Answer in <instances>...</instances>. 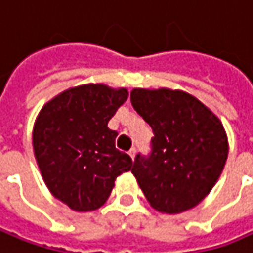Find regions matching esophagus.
I'll return each mask as SVG.
<instances>
[{"label":"esophagus","mask_w":253,"mask_h":253,"mask_svg":"<svg viewBox=\"0 0 253 253\" xmlns=\"http://www.w3.org/2000/svg\"><path fill=\"white\" fill-rule=\"evenodd\" d=\"M135 154H136L135 148H131V150H129V155H131V158H132V160L135 158Z\"/></svg>","instance_id":"esophagus-1"}]
</instances>
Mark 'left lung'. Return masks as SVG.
Segmentation results:
<instances>
[{"label":"left lung","instance_id":"obj_1","mask_svg":"<svg viewBox=\"0 0 253 253\" xmlns=\"http://www.w3.org/2000/svg\"><path fill=\"white\" fill-rule=\"evenodd\" d=\"M131 103L154 132L150 154H136L132 167L148 203L169 214L194 208L225 167L227 138L222 122L181 90L134 89Z\"/></svg>","mask_w":253,"mask_h":253}]
</instances>
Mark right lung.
<instances>
[{"label":"right lung","mask_w":253,"mask_h":253,"mask_svg":"<svg viewBox=\"0 0 253 253\" xmlns=\"http://www.w3.org/2000/svg\"><path fill=\"white\" fill-rule=\"evenodd\" d=\"M126 89L83 84L45 103L33 129L34 155L51 194L76 211L100 208L132 160L115 147L109 119L126 100Z\"/></svg>","instance_id":"right-lung-1"}]
</instances>
